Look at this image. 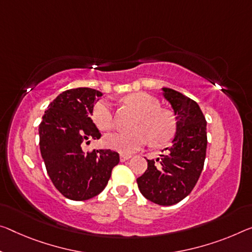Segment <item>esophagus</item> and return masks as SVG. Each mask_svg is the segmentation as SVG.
<instances>
[{"instance_id":"34e87169","label":"esophagus","mask_w":252,"mask_h":252,"mask_svg":"<svg viewBox=\"0 0 252 252\" xmlns=\"http://www.w3.org/2000/svg\"><path fill=\"white\" fill-rule=\"evenodd\" d=\"M131 158V155H120V160H121L122 162L126 161V160H129V159Z\"/></svg>"}]
</instances>
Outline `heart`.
Wrapping results in <instances>:
<instances>
[{
  "label": "heart",
  "mask_w": 252,
  "mask_h": 252,
  "mask_svg": "<svg viewBox=\"0 0 252 252\" xmlns=\"http://www.w3.org/2000/svg\"><path fill=\"white\" fill-rule=\"evenodd\" d=\"M126 102L137 110L139 117L132 132H115L105 135L104 145L120 154L130 155L150 141L158 145L174 133V120L168 112L159 109V102L145 92L127 95ZM92 117L101 130H110L114 125L113 110L109 101L101 99L94 104Z\"/></svg>",
  "instance_id": "1"
}]
</instances>
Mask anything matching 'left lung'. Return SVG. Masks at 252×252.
<instances>
[{
  "mask_svg": "<svg viewBox=\"0 0 252 252\" xmlns=\"http://www.w3.org/2000/svg\"><path fill=\"white\" fill-rule=\"evenodd\" d=\"M176 120V132L160 157L148 160L137 178L140 193L155 204L169 206L189 195L199 178L206 156V120L198 104L179 92L162 87Z\"/></svg>",
  "mask_w": 252,
  "mask_h": 252,
  "instance_id": "obj_1",
  "label": "left lung"
}]
</instances>
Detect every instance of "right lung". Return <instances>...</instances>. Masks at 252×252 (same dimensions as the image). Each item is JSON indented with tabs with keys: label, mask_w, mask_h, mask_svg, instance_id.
Instances as JSON below:
<instances>
[{
	"label": "right lung",
	"mask_w": 252,
	"mask_h": 252,
	"mask_svg": "<svg viewBox=\"0 0 252 252\" xmlns=\"http://www.w3.org/2000/svg\"><path fill=\"white\" fill-rule=\"evenodd\" d=\"M102 92L78 87L63 92L48 105L39 126L40 153L51 182L63 196L86 201L105 189L120 156L110 149L85 154L84 143L99 139L91 119Z\"/></svg>",
	"instance_id": "obj_1"
}]
</instances>
